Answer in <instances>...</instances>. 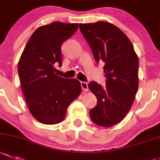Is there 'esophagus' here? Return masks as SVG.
I'll return each instance as SVG.
<instances>
[{
  "mask_svg": "<svg viewBox=\"0 0 160 160\" xmlns=\"http://www.w3.org/2000/svg\"><path fill=\"white\" fill-rule=\"evenodd\" d=\"M80 84H81L82 90H84V91H88V83L87 82L81 81L80 82Z\"/></svg>",
  "mask_w": 160,
  "mask_h": 160,
  "instance_id": "1",
  "label": "esophagus"
}]
</instances>
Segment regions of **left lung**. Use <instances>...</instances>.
Listing matches in <instances>:
<instances>
[{
    "label": "left lung",
    "instance_id": "obj_1",
    "mask_svg": "<svg viewBox=\"0 0 160 160\" xmlns=\"http://www.w3.org/2000/svg\"><path fill=\"white\" fill-rule=\"evenodd\" d=\"M96 61L105 63L106 87L92 81L88 87L97 99L90 110L94 123L110 127L123 120L130 110L139 86V59L132 43L120 28L104 21L80 23Z\"/></svg>",
    "mask_w": 160,
    "mask_h": 160
}]
</instances>
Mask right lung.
Instances as JSON below:
<instances>
[{
    "label": "right lung",
    "mask_w": 160,
    "mask_h": 160,
    "mask_svg": "<svg viewBox=\"0 0 160 160\" xmlns=\"http://www.w3.org/2000/svg\"><path fill=\"white\" fill-rule=\"evenodd\" d=\"M78 23L54 22L38 28L28 40L18 62L21 89L28 109L43 124L62 122L67 108L81 93L77 79L57 74L62 66L61 45L78 29Z\"/></svg>",
    "instance_id": "add662e5"
}]
</instances>
